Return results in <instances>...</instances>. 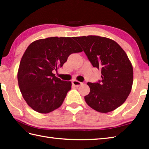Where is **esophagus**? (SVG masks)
<instances>
[{"label":"esophagus","instance_id":"34e87169","mask_svg":"<svg viewBox=\"0 0 149 149\" xmlns=\"http://www.w3.org/2000/svg\"><path fill=\"white\" fill-rule=\"evenodd\" d=\"M72 84H73L74 86H75V87H79V86L82 84V82H79L78 81H76V80H74L72 81Z\"/></svg>","mask_w":149,"mask_h":149}]
</instances>
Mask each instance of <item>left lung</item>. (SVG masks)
<instances>
[{
	"label": "left lung",
	"instance_id": "8db88e82",
	"mask_svg": "<svg viewBox=\"0 0 149 149\" xmlns=\"http://www.w3.org/2000/svg\"><path fill=\"white\" fill-rule=\"evenodd\" d=\"M93 67L101 70V80L88 82L90 92L84 96L96 111L107 113L126 101L132 88L133 70L122 47L115 41L96 36L75 37Z\"/></svg>",
	"mask_w": 149,
	"mask_h": 149
}]
</instances>
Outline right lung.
<instances>
[{
    "label": "right lung",
    "instance_id": "1",
    "mask_svg": "<svg viewBox=\"0 0 149 149\" xmlns=\"http://www.w3.org/2000/svg\"><path fill=\"white\" fill-rule=\"evenodd\" d=\"M82 51L71 37H49L29 45L20 61L18 81L31 108L47 113L62 105L72 83L56 77L53 70L63 66L71 54Z\"/></svg>",
    "mask_w": 149,
    "mask_h": 149
}]
</instances>
